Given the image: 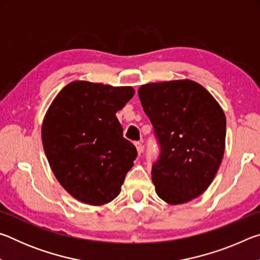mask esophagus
<instances>
[{
  "label": "esophagus",
  "mask_w": 260,
  "mask_h": 260,
  "mask_svg": "<svg viewBox=\"0 0 260 260\" xmlns=\"http://www.w3.org/2000/svg\"><path fill=\"white\" fill-rule=\"evenodd\" d=\"M135 144V147H136V150H138V153H139V155H141V153H142L143 152V146H142V143H141V142H135L134 143Z\"/></svg>",
  "instance_id": "esophagus-1"
}]
</instances>
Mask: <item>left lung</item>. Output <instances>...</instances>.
<instances>
[{
	"mask_svg": "<svg viewBox=\"0 0 260 260\" xmlns=\"http://www.w3.org/2000/svg\"><path fill=\"white\" fill-rule=\"evenodd\" d=\"M138 93L160 143L151 172L157 195L171 205L190 202L209 188L221 164L225 112L189 79L146 83Z\"/></svg>",
	"mask_w": 260,
	"mask_h": 260,
	"instance_id": "8db88e82",
	"label": "left lung"
}]
</instances>
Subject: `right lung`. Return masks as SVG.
Here are the masks:
<instances>
[{
    "instance_id": "1",
    "label": "right lung",
    "mask_w": 260,
    "mask_h": 260,
    "mask_svg": "<svg viewBox=\"0 0 260 260\" xmlns=\"http://www.w3.org/2000/svg\"><path fill=\"white\" fill-rule=\"evenodd\" d=\"M129 86L76 80L48 108L41 138L57 181L77 201L108 204L119 195L138 156L116 113L134 96Z\"/></svg>"
}]
</instances>
